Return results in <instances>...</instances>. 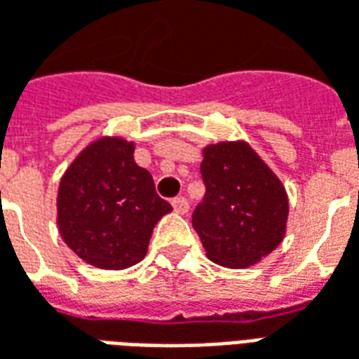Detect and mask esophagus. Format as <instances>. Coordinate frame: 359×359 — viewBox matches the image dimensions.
Masks as SVG:
<instances>
[{"mask_svg": "<svg viewBox=\"0 0 359 359\" xmlns=\"http://www.w3.org/2000/svg\"><path fill=\"white\" fill-rule=\"evenodd\" d=\"M172 208H175V211L177 213H187L188 208H190V203H188L187 198H182V196H179V198H175L172 200Z\"/></svg>", "mask_w": 359, "mask_h": 359, "instance_id": "34e87169", "label": "esophagus"}]
</instances>
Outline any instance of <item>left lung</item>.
Instances as JSON below:
<instances>
[{
    "label": "left lung",
    "instance_id": "left-lung-1",
    "mask_svg": "<svg viewBox=\"0 0 359 359\" xmlns=\"http://www.w3.org/2000/svg\"><path fill=\"white\" fill-rule=\"evenodd\" d=\"M200 172L205 196L192 225L211 262L244 269L277 248L286 233L288 198L246 142L210 144Z\"/></svg>",
    "mask_w": 359,
    "mask_h": 359
}]
</instances>
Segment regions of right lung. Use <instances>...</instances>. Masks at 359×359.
I'll use <instances>...</instances> for the list:
<instances>
[{"label": "right lung", "mask_w": 359, "mask_h": 359, "mask_svg": "<svg viewBox=\"0 0 359 359\" xmlns=\"http://www.w3.org/2000/svg\"><path fill=\"white\" fill-rule=\"evenodd\" d=\"M133 154V142L100 138L74 159L59 184V233L76 256L100 269L142 262L154 226L172 210Z\"/></svg>", "instance_id": "1"}]
</instances>
